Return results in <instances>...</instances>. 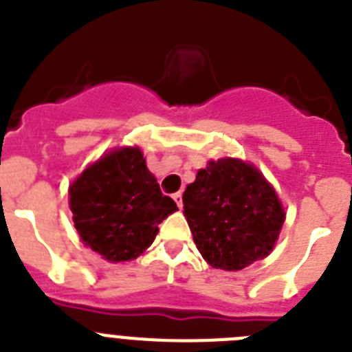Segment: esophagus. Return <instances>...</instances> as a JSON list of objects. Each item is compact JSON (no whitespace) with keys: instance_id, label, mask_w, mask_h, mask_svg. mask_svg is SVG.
I'll use <instances>...</instances> for the list:
<instances>
[{"instance_id":"34e87169","label":"esophagus","mask_w":352,"mask_h":352,"mask_svg":"<svg viewBox=\"0 0 352 352\" xmlns=\"http://www.w3.org/2000/svg\"><path fill=\"white\" fill-rule=\"evenodd\" d=\"M173 199H174V201H176L178 208L183 206V195H182V192H176V194L173 195Z\"/></svg>"}]
</instances>
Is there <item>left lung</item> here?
<instances>
[{
    "label": "left lung",
    "instance_id": "8db88e82",
    "mask_svg": "<svg viewBox=\"0 0 352 352\" xmlns=\"http://www.w3.org/2000/svg\"><path fill=\"white\" fill-rule=\"evenodd\" d=\"M197 250L213 268L238 272L275 247L285 213L259 169L238 158L208 162L183 194Z\"/></svg>",
    "mask_w": 352,
    "mask_h": 352
}]
</instances>
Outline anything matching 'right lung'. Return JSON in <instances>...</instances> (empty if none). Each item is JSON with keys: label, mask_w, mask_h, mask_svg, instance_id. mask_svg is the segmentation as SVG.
Masks as SVG:
<instances>
[{"label": "right lung", "mask_w": 352, "mask_h": 352, "mask_svg": "<svg viewBox=\"0 0 352 352\" xmlns=\"http://www.w3.org/2000/svg\"><path fill=\"white\" fill-rule=\"evenodd\" d=\"M68 195L82 243L111 263L138 259L153 243L158 223L178 210L139 148L104 155L72 183Z\"/></svg>", "instance_id": "1"}]
</instances>
